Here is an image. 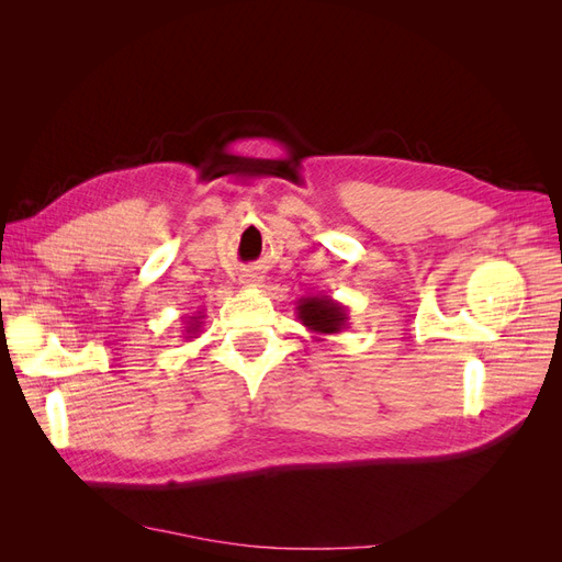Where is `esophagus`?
I'll return each mask as SVG.
<instances>
[{
  "instance_id": "obj_1",
  "label": "esophagus",
  "mask_w": 562,
  "mask_h": 562,
  "mask_svg": "<svg viewBox=\"0 0 562 562\" xmlns=\"http://www.w3.org/2000/svg\"><path fill=\"white\" fill-rule=\"evenodd\" d=\"M262 283V279L258 274H252V271H246V274H241V285L244 288H258Z\"/></svg>"
}]
</instances>
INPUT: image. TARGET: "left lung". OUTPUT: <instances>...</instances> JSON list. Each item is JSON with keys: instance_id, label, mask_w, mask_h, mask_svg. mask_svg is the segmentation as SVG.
Segmentation results:
<instances>
[{"instance_id": "1", "label": "left lung", "mask_w": 562, "mask_h": 562, "mask_svg": "<svg viewBox=\"0 0 562 562\" xmlns=\"http://www.w3.org/2000/svg\"><path fill=\"white\" fill-rule=\"evenodd\" d=\"M297 321L307 328L314 339L326 335H337L349 326V310L342 302L333 300L330 295H304L297 300L295 307Z\"/></svg>"}]
</instances>
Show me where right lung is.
<instances>
[{"instance_id":"obj_1","label":"right lung","mask_w":562,"mask_h":562,"mask_svg":"<svg viewBox=\"0 0 562 562\" xmlns=\"http://www.w3.org/2000/svg\"><path fill=\"white\" fill-rule=\"evenodd\" d=\"M201 318H203V312H196L194 316H190V321H184V330H182L184 339H192L201 333V323H203Z\"/></svg>"}]
</instances>
